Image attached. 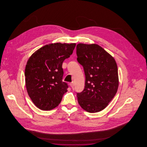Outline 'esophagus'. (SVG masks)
<instances>
[{"instance_id":"obj_1","label":"esophagus","mask_w":147,"mask_h":147,"mask_svg":"<svg viewBox=\"0 0 147 147\" xmlns=\"http://www.w3.org/2000/svg\"><path fill=\"white\" fill-rule=\"evenodd\" d=\"M70 86L71 87V88H73V87H74V83H73V82L70 83Z\"/></svg>"}]
</instances>
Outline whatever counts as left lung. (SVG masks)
<instances>
[{
  "label": "left lung",
  "mask_w": 147,
  "mask_h": 147,
  "mask_svg": "<svg viewBox=\"0 0 147 147\" xmlns=\"http://www.w3.org/2000/svg\"><path fill=\"white\" fill-rule=\"evenodd\" d=\"M77 61L84 68V90L77 94L79 104L87 112L105 109L119 88L118 68L115 59L97 44L78 43Z\"/></svg>",
  "instance_id": "obj_1"
}]
</instances>
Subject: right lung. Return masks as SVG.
Here are the masks:
<instances>
[{
  "mask_svg": "<svg viewBox=\"0 0 147 147\" xmlns=\"http://www.w3.org/2000/svg\"><path fill=\"white\" fill-rule=\"evenodd\" d=\"M76 46L75 43H50L29 58L25 70L26 88L29 97L40 110L55 109L67 91L68 85L62 82V63Z\"/></svg>",
  "mask_w": 147,
  "mask_h": 147,
  "instance_id": "obj_1",
  "label": "right lung"
}]
</instances>
